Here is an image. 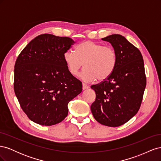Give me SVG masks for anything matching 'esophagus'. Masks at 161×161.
Returning <instances> with one entry per match:
<instances>
[{
    "mask_svg": "<svg viewBox=\"0 0 161 161\" xmlns=\"http://www.w3.org/2000/svg\"><path fill=\"white\" fill-rule=\"evenodd\" d=\"M89 86L87 85L86 84H85V83H82V89L83 90H85V89H89Z\"/></svg>",
    "mask_w": 161,
    "mask_h": 161,
    "instance_id": "obj_1",
    "label": "esophagus"
}]
</instances>
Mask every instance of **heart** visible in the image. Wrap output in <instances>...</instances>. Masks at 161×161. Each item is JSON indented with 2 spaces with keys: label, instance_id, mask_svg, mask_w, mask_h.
Returning <instances> with one entry per match:
<instances>
[{
  "label": "heart",
  "instance_id": "obj_1",
  "mask_svg": "<svg viewBox=\"0 0 161 161\" xmlns=\"http://www.w3.org/2000/svg\"><path fill=\"white\" fill-rule=\"evenodd\" d=\"M64 59L69 70L76 75L81 68L85 69L80 77L86 82L106 80L114 72L118 62L114 47L103 46L92 41H85L76 47V52L67 50Z\"/></svg>",
  "mask_w": 161,
  "mask_h": 161
}]
</instances>
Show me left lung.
<instances>
[{
	"label": "left lung",
	"mask_w": 161,
	"mask_h": 161,
	"mask_svg": "<svg viewBox=\"0 0 161 161\" xmlns=\"http://www.w3.org/2000/svg\"><path fill=\"white\" fill-rule=\"evenodd\" d=\"M115 49L118 62L112 75L91 89L96 99L91 112L99 123L118 127L137 114L147 85L144 60L137 47L119 34L102 38Z\"/></svg>",
	"instance_id": "8db88e82"
}]
</instances>
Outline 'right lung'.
<instances>
[{
    "mask_svg": "<svg viewBox=\"0 0 161 161\" xmlns=\"http://www.w3.org/2000/svg\"><path fill=\"white\" fill-rule=\"evenodd\" d=\"M75 43L68 37L42 34L18 56L14 91L21 109L33 122L60 123L68 115V104L81 92L82 82L70 72L64 59Z\"/></svg>",
    "mask_w": 161,
    "mask_h": 161,
    "instance_id": "add662e5",
    "label": "right lung"
}]
</instances>
